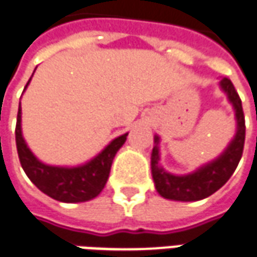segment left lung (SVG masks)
I'll use <instances>...</instances> for the list:
<instances>
[{
    "label": "left lung",
    "mask_w": 257,
    "mask_h": 257,
    "mask_svg": "<svg viewBox=\"0 0 257 257\" xmlns=\"http://www.w3.org/2000/svg\"><path fill=\"white\" fill-rule=\"evenodd\" d=\"M220 89L232 105L236 121V131L228 146L218 157L206 163L189 174H171L160 163V136L154 135V147L152 150V175L156 191L160 196L177 202H196L217 192L234 174L243 152L245 143V116L242 111L241 98L235 90L232 82L222 78L218 82Z\"/></svg>",
    "instance_id": "obj_1"
}]
</instances>
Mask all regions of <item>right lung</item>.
Segmentation results:
<instances>
[{"label":"right lung","instance_id":"obj_1","mask_svg":"<svg viewBox=\"0 0 257 257\" xmlns=\"http://www.w3.org/2000/svg\"><path fill=\"white\" fill-rule=\"evenodd\" d=\"M35 73V72H33ZM33 76V75H32ZM32 78L25 86L28 89ZM23 90V91H25ZM16 149L23 171L28 178L47 196L62 203L87 202L100 195L110 175L111 164L116 152L122 147L128 134H123L104 147L103 150L85 164L75 167L46 164L35 156L22 134V107L19 101L16 121Z\"/></svg>","mask_w":257,"mask_h":257}]
</instances>
